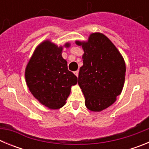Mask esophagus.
Listing matches in <instances>:
<instances>
[{"mask_svg":"<svg viewBox=\"0 0 149 149\" xmlns=\"http://www.w3.org/2000/svg\"><path fill=\"white\" fill-rule=\"evenodd\" d=\"M78 71H76V72H74V74H75L76 76H77V77H78Z\"/></svg>","mask_w":149,"mask_h":149,"instance_id":"obj_1","label":"esophagus"}]
</instances>
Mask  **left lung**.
Returning <instances> with one entry per match:
<instances>
[{
  "label": "left lung",
  "instance_id": "8db88e82",
  "mask_svg": "<svg viewBox=\"0 0 149 149\" xmlns=\"http://www.w3.org/2000/svg\"><path fill=\"white\" fill-rule=\"evenodd\" d=\"M82 46L84 65L80 68L78 85L88 110L100 112L116 101L125 79L123 56L111 41L101 33H93L87 41H75Z\"/></svg>",
  "mask_w": 149,
  "mask_h": 149
}]
</instances>
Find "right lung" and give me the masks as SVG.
Returning <instances> with one entry per match:
<instances>
[{
    "instance_id": "add662e5",
    "label": "right lung",
    "mask_w": 149,
    "mask_h": 149,
    "mask_svg": "<svg viewBox=\"0 0 149 149\" xmlns=\"http://www.w3.org/2000/svg\"><path fill=\"white\" fill-rule=\"evenodd\" d=\"M63 47L45 40L36 48L25 68L26 84L31 94L51 110L61 108L66 103L71 87L77 84V77L68 70L63 58Z\"/></svg>"
}]
</instances>
